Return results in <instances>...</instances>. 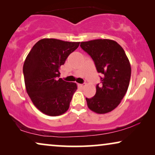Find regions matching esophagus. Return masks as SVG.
Masks as SVG:
<instances>
[{"label":"esophagus","mask_w":155,"mask_h":155,"mask_svg":"<svg viewBox=\"0 0 155 155\" xmlns=\"http://www.w3.org/2000/svg\"><path fill=\"white\" fill-rule=\"evenodd\" d=\"M79 86L80 87H82V88H83L84 86H85V83H84V84H79Z\"/></svg>","instance_id":"obj_1"}]
</instances>
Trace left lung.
I'll return each mask as SVG.
<instances>
[{
    "label": "left lung",
    "instance_id": "1",
    "mask_svg": "<svg viewBox=\"0 0 155 155\" xmlns=\"http://www.w3.org/2000/svg\"><path fill=\"white\" fill-rule=\"evenodd\" d=\"M80 47L94 61L101 84L96 94L86 98L87 107L97 114H107L118 106L128 90L131 75L129 60L123 48L111 39H94L81 42Z\"/></svg>",
    "mask_w": 155,
    "mask_h": 155
}]
</instances>
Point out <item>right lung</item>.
<instances>
[{"instance_id":"right-lung-1","label":"right lung","mask_w":155,"mask_h":155,"mask_svg":"<svg viewBox=\"0 0 155 155\" xmlns=\"http://www.w3.org/2000/svg\"><path fill=\"white\" fill-rule=\"evenodd\" d=\"M79 44L43 39L34 45L25 59L23 74L27 92L34 105L46 115L59 116L69 109L77 84L58 78L59 68Z\"/></svg>"}]
</instances>
